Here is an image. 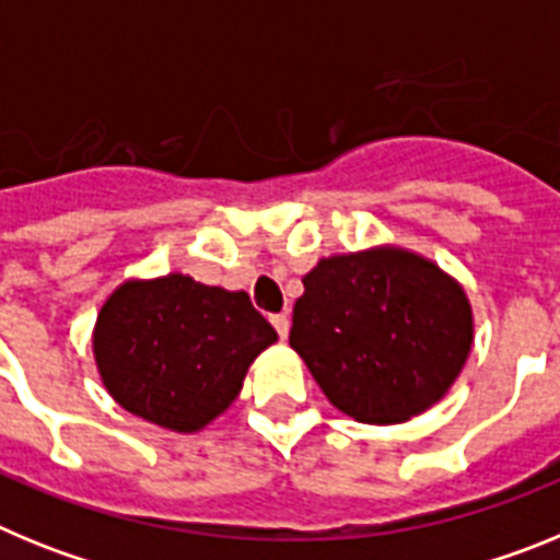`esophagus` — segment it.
I'll return each instance as SVG.
<instances>
[{"instance_id": "esophagus-1", "label": "esophagus", "mask_w": 560, "mask_h": 560, "mask_svg": "<svg viewBox=\"0 0 560 560\" xmlns=\"http://www.w3.org/2000/svg\"><path fill=\"white\" fill-rule=\"evenodd\" d=\"M271 325H275V328H277L280 339H285V336H289V328H291L289 314H275V316H271Z\"/></svg>"}]
</instances>
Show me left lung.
Masks as SVG:
<instances>
[{"mask_svg":"<svg viewBox=\"0 0 560 560\" xmlns=\"http://www.w3.org/2000/svg\"><path fill=\"white\" fill-rule=\"evenodd\" d=\"M291 348L339 412L404 423L452 389L474 345L463 285L418 252L323 257L303 277Z\"/></svg>","mask_w":560,"mask_h":560,"instance_id":"left-lung-1","label":"left lung"}]
</instances>
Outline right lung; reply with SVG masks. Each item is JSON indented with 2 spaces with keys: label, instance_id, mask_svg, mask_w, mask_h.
<instances>
[{
  "label": "right lung",
  "instance_id": "1",
  "mask_svg": "<svg viewBox=\"0 0 560 560\" xmlns=\"http://www.w3.org/2000/svg\"><path fill=\"white\" fill-rule=\"evenodd\" d=\"M277 341L246 291L173 275L126 280L97 314L92 348L103 387L126 412L199 432L230 409L252 361Z\"/></svg>",
  "mask_w": 560,
  "mask_h": 560
}]
</instances>
